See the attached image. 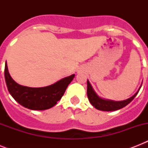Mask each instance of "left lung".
I'll use <instances>...</instances> for the list:
<instances>
[{"label":"left lung","instance_id":"left-lung-1","mask_svg":"<svg viewBox=\"0 0 148 148\" xmlns=\"http://www.w3.org/2000/svg\"><path fill=\"white\" fill-rule=\"evenodd\" d=\"M141 87V86H140ZM140 88H139V90ZM139 90L137 91L135 95H133L130 98L124 100L122 101H108V100H103V99L99 97L97 94L93 90L92 87L90 85V82L88 81V88H87V94H88V100L90 103L95 107L96 109L103 111H111V110H119L121 108H123L126 105H127L130 102L133 101V99L138 95Z\"/></svg>","mask_w":148,"mask_h":148}]
</instances>
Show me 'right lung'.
<instances>
[{
  "label": "right lung",
  "instance_id": "right-lung-1",
  "mask_svg": "<svg viewBox=\"0 0 148 148\" xmlns=\"http://www.w3.org/2000/svg\"><path fill=\"white\" fill-rule=\"evenodd\" d=\"M4 77L8 91L15 101L31 110H42L52 108L60 101L68 84L74 79V74L45 88H29L20 85L13 80L6 64Z\"/></svg>",
  "mask_w": 148,
  "mask_h": 148
}]
</instances>
